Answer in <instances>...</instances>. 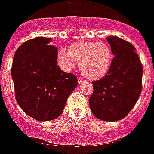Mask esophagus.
Returning <instances> with one entry per match:
<instances>
[{"instance_id": "34e87169", "label": "esophagus", "mask_w": 154, "mask_h": 154, "mask_svg": "<svg viewBox=\"0 0 154 154\" xmlns=\"http://www.w3.org/2000/svg\"><path fill=\"white\" fill-rule=\"evenodd\" d=\"M84 82H85V81H84V80L78 79V84H79V85H81V84L84 83Z\"/></svg>"}]
</instances>
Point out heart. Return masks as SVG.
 <instances>
[{
    "label": "heart",
    "mask_w": 154,
    "mask_h": 154,
    "mask_svg": "<svg viewBox=\"0 0 154 154\" xmlns=\"http://www.w3.org/2000/svg\"><path fill=\"white\" fill-rule=\"evenodd\" d=\"M113 61V51L104 42L81 40L71 44L67 51H57V65L65 72L76 67L88 80H98L108 72Z\"/></svg>",
    "instance_id": "obj_1"
}]
</instances>
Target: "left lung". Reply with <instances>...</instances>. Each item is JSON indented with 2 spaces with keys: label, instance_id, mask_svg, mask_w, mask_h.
<instances>
[{
  "label": "left lung",
  "instance_id": "8db88e82",
  "mask_svg": "<svg viewBox=\"0 0 154 154\" xmlns=\"http://www.w3.org/2000/svg\"><path fill=\"white\" fill-rule=\"evenodd\" d=\"M115 56L103 77L93 81L90 109L97 119L120 120L134 107L142 92V66L133 45L118 36L106 38Z\"/></svg>",
  "mask_w": 154,
  "mask_h": 154
}]
</instances>
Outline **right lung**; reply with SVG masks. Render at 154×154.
<instances>
[{"label":"right lung","instance_id":"right-lung-1","mask_svg":"<svg viewBox=\"0 0 154 154\" xmlns=\"http://www.w3.org/2000/svg\"><path fill=\"white\" fill-rule=\"evenodd\" d=\"M51 38L37 37L16 50L12 66L16 100L25 113L38 121L57 119L77 78L57 66V50Z\"/></svg>","mask_w":154,"mask_h":154}]
</instances>
